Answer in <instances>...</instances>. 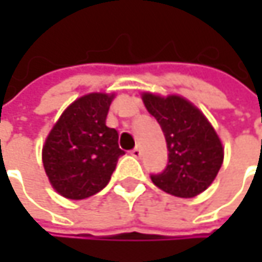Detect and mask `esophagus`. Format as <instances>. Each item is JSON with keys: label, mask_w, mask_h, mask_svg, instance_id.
I'll list each match as a JSON object with an SVG mask.
<instances>
[{"label": "esophagus", "mask_w": 262, "mask_h": 262, "mask_svg": "<svg viewBox=\"0 0 262 262\" xmlns=\"http://www.w3.org/2000/svg\"><path fill=\"white\" fill-rule=\"evenodd\" d=\"M130 155L133 158H139V156H141V148H139V147H135L130 151Z\"/></svg>", "instance_id": "34e87169"}]
</instances>
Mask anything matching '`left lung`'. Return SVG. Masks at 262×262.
Listing matches in <instances>:
<instances>
[{"label":"left lung","instance_id":"left-lung-1","mask_svg":"<svg viewBox=\"0 0 262 262\" xmlns=\"http://www.w3.org/2000/svg\"><path fill=\"white\" fill-rule=\"evenodd\" d=\"M147 111L164 132L168 162L153 183L176 197L189 199L205 191L223 164L222 142L205 115L182 97L142 95Z\"/></svg>","mask_w":262,"mask_h":262}]
</instances>
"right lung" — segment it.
<instances>
[{"label":"right lung","mask_w":262,"mask_h":262,"mask_svg":"<svg viewBox=\"0 0 262 262\" xmlns=\"http://www.w3.org/2000/svg\"><path fill=\"white\" fill-rule=\"evenodd\" d=\"M114 95L88 94L62 114L42 148L45 173L63 197L81 200L101 191L124 151L106 126Z\"/></svg>","instance_id":"right-lung-1"}]
</instances>
